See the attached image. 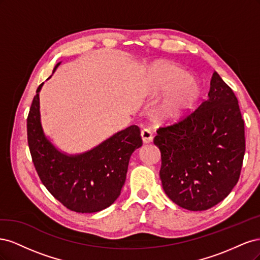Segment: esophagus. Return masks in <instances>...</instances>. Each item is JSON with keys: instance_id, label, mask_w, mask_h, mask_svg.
Returning <instances> with one entry per match:
<instances>
[{"instance_id": "esophagus-1", "label": "esophagus", "mask_w": 260, "mask_h": 260, "mask_svg": "<svg viewBox=\"0 0 260 260\" xmlns=\"http://www.w3.org/2000/svg\"><path fill=\"white\" fill-rule=\"evenodd\" d=\"M141 137H142L143 143H145V144L151 143L153 141V133L151 130H148V129H143L142 132H141Z\"/></svg>"}]
</instances>
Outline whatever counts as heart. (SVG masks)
<instances>
[{"label":"heart","mask_w":260,"mask_h":260,"mask_svg":"<svg viewBox=\"0 0 260 260\" xmlns=\"http://www.w3.org/2000/svg\"><path fill=\"white\" fill-rule=\"evenodd\" d=\"M169 92L156 111L164 122H177L190 114L198 102L201 89L187 70L167 60L155 61L144 74L141 92L144 96L155 98Z\"/></svg>","instance_id":"1"}]
</instances>
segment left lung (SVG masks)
I'll return each mask as SVG.
<instances>
[{
	"label": "left lung",
	"instance_id": "obj_1",
	"mask_svg": "<svg viewBox=\"0 0 260 260\" xmlns=\"http://www.w3.org/2000/svg\"><path fill=\"white\" fill-rule=\"evenodd\" d=\"M165 193L184 209L201 211L224 200L238 183L244 154V120L232 89L216 72L208 99L184 119L159 128Z\"/></svg>",
	"mask_w": 260,
	"mask_h": 260
}]
</instances>
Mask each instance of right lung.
Returning a JSON list of instances; mask_svg holds the SVG:
<instances>
[{
    "instance_id": "1",
    "label": "right lung",
    "mask_w": 260,
    "mask_h": 260,
    "mask_svg": "<svg viewBox=\"0 0 260 260\" xmlns=\"http://www.w3.org/2000/svg\"><path fill=\"white\" fill-rule=\"evenodd\" d=\"M42 85L37 89L27 118L28 145L40 180L70 210L86 214L107 208L120 195L132 153L142 146L140 128L130 125L82 154L61 153L42 129L39 99Z\"/></svg>"
}]
</instances>
